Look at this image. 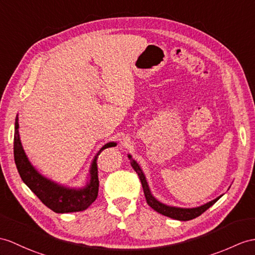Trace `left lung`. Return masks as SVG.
<instances>
[{"label": "left lung", "mask_w": 255, "mask_h": 255, "mask_svg": "<svg viewBox=\"0 0 255 255\" xmlns=\"http://www.w3.org/2000/svg\"><path fill=\"white\" fill-rule=\"evenodd\" d=\"M128 159L131 160V165L133 169L135 170V172L137 173V175L139 176V179L141 182V186H142V190H144V194H145V198H146V201L147 203L150 206L154 211H157L158 213L162 214L164 216L167 217H171V219H174V220H178V221H189L192 219H196L199 215H201L203 212H206V211L210 208L212 207L213 204L220 199V197H217L216 199L210 201L206 204H203V206L200 207H197V208H190V209H186V208H177V207H170V206H166V204L162 203L158 201L156 198H154L151 192L150 189H149V186L148 183L146 181V177L144 175V173H142L140 166L138 165V163L136 162L134 159H132L131 154H128Z\"/></svg>", "instance_id": "8db88e82"}]
</instances>
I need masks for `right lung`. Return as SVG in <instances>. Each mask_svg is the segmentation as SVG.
Returning a JSON list of instances; mask_svg holds the SVG:
<instances>
[{
  "instance_id": "1",
  "label": "right lung",
  "mask_w": 255,
  "mask_h": 255,
  "mask_svg": "<svg viewBox=\"0 0 255 255\" xmlns=\"http://www.w3.org/2000/svg\"><path fill=\"white\" fill-rule=\"evenodd\" d=\"M19 124L18 117L15 121V135H14V159L17 166L18 173L22 182L32 190L36 197L56 213H69L79 212L88 209L91 204L96 200L98 195V170H97V158L104 149L117 146L116 142L110 141L104 145L96 156L93 159L90 169V179L83 188H70L65 187L63 185L55 183L51 179L43 176L34 169L30 163L28 157L19 138Z\"/></svg>"
}]
</instances>
